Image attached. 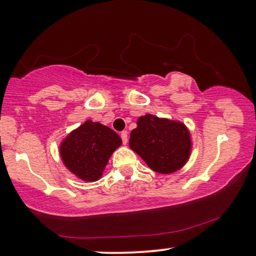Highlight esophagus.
<instances>
[{
    "label": "esophagus",
    "instance_id": "1",
    "mask_svg": "<svg viewBox=\"0 0 256 256\" xmlns=\"http://www.w3.org/2000/svg\"><path fill=\"white\" fill-rule=\"evenodd\" d=\"M120 138H122V141H123L124 144H128V132L126 131H123L120 133Z\"/></svg>",
    "mask_w": 256,
    "mask_h": 256
}]
</instances>
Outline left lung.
Returning a JSON list of instances; mask_svg holds the SVG:
<instances>
[{
    "label": "left lung",
    "instance_id": "8db88e82",
    "mask_svg": "<svg viewBox=\"0 0 256 256\" xmlns=\"http://www.w3.org/2000/svg\"><path fill=\"white\" fill-rule=\"evenodd\" d=\"M128 144L152 170L164 174L182 169L192 150L190 131L185 124L150 114L138 118Z\"/></svg>",
    "mask_w": 256,
    "mask_h": 256
}]
</instances>
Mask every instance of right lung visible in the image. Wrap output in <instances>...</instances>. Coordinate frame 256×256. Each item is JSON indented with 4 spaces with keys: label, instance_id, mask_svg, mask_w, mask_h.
I'll return each instance as SVG.
<instances>
[{
    "label": "right lung",
    "instance_id": "add662e5",
    "mask_svg": "<svg viewBox=\"0 0 256 256\" xmlns=\"http://www.w3.org/2000/svg\"><path fill=\"white\" fill-rule=\"evenodd\" d=\"M122 144L120 136L98 122L86 120L60 144L64 166L85 182L102 177L110 156Z\"/></svg>",
    "mask_w": 256,
    "mask_h": 256
}]
</instances>
